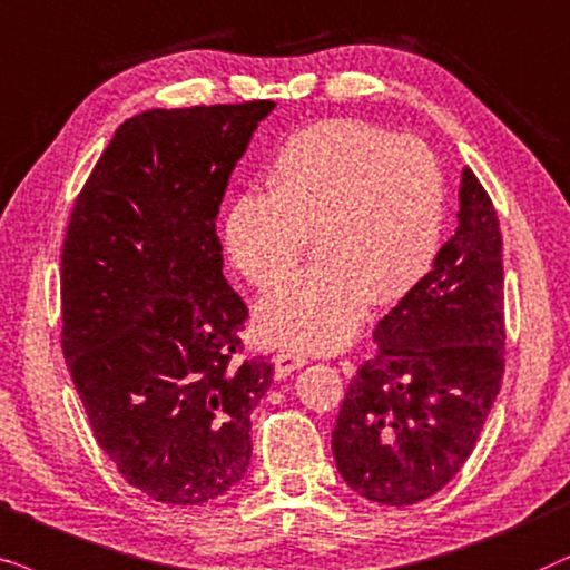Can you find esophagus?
Masks as SVG:
<instances>
[{
  "mask_svg": "<svg viewBox=\"0 0 570 570\" xmlns=\"http://www.w3.org/2000/svg\"><path fill=\"white\" fill-rule=\"evenodd\" d=\"M307 360L302 354H294V352H281L276 354V360H273V367H276V377H286L292 375L294 370L305 367Z\"/></svg>",
  "mask_w": 570,
  "mask_h": 570,
  "instance_id": "obj_1",
  "label": "esophagus"
}]
</instances>
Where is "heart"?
Masks as SVG:
<instances>
[{
  "label": "heart",
  "mask_w": 570,
  "mask_h": 570,
  "mask_svg": "<svg viewBox=\"0 0 570 570\" xmlns=\"http://www.w3.org/2000/svg\"><path fill=\"white\" fill-rule=\"evenodd\" d=\"M271 195H239L226 210L224 247L255 289L284 284L315 247V268L261 302L268 344L333 352L360 328L367 302L396 305L435 263L445 179L424 142L360 119H325L281 148Z\"/></svg>",
  "instance_id": "b5f03b06"
}]
</instances>
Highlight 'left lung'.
<instances>
[{
  "instance_id": "obj_1",
  "label": "left lung",
  "mask_w": 570,
  "mask_h": 570,
  "mask_svg": "<svg viewBox=\"0 0 570 570\" xmlns=\"http://www.w3.org/2000/svg\"><path fill=\"white\" fill-rule=\"evenodd\" d=\"M373 336L333 428V459L362 498L414 505L461 472L503 381V239L472 169L461 174L456 234Z\"/></svg>"
}]
</instances>
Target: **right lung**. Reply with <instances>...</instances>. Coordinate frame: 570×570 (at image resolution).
I'll list each match as a JSON object with an SVG mask.
<instances>
[{"instance_id": "add662e5", "label": "right lung", "mask_w": 570, "mask_h": 570, "mask_svg": "<svg viewBox=\"0 0 570 570\" xmlns=\"http://www.w3.org/2000/svg\"><path fill=\"white\" fill-rule=\"evenodd\" d=\"M273 101L150 109L98 158L62 247V352L106 456L171 505L224 495L249 466L273 381L234 362L247 305L224 278L216 216Z\"/></svg>"}]
</instances>
